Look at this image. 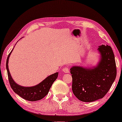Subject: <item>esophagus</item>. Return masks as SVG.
<instances>
[{
  "instance_id": "obj_1",
  "label": "esophagus",
  "mask_w": 122,
  "mask_h": 122,
  "mask_svg": "<svg viewBox=\"0 0 122 122\" xmlns=\"http://www.w3.org/2000/svg\"><path fill=\"white\" fill-rule=\"evenodd\" d=\"M62 71H63V72H64V73H68L69 72V69L68 67H65V68H63Z\"/></svg>"
}]
</instances>
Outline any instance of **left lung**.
Listing matches in <instances>:
<instances>
[{
    "mask_svg": "<svg viewBox=\"0 0 122 122\" xmlns=\"http://www.w3.org/2000/svg\"><path fill=\"white\" fill-rule=\"evenodd\" d=\"M101 59L96 68L73 66L72 91L80 101L92 102L102 99L110 90L117 76L114 54L110 46L98 48Z\"/></svg>",
    "mask_w": 122,
    "mask_h": 122,
    "instance_id": "left-lung-1",
    "label": "left lung"
}]
</instances>
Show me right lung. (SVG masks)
Here are the masks:
<instances>
[{"label":"right lung","instance_id":"right-lung-1","mask_svg":"<svg viewBox=\"0 0 122 122\" xmlns=\"http://www.w3.org/2000/svg\"><path fill=\"white\" fill-rule=\"evenodd\" d=\"M12 51V50L9 53L7 59L6 69L7 71L8 81H9L10 85L12 90L16 94L20 96L21 97L25 100H28V101L34 102L43 99L48 93L53 83L57 79L58 73L56 72V73L49 76L43 81L36 86H30V87H25V86H20V85L15 83V82L13 80L11 76L10 73L9 69H8V59H9V57Z\"/></svg>","mask_w":122,"mask_h":122}]
</instances>
